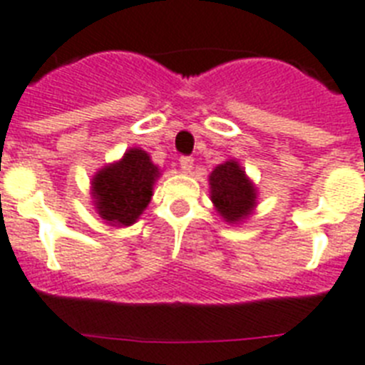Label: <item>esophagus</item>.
I'll list each match as a JSON object with an SVG mask.
<instances>
[{
  "mask_svg": "<svg viewBox=\"0 0 365 365\" xmlns=\"http://www.w3.org/2000/svg\"><path fill=\"white\" fill-rule=\"evenodd\" d=\"M179 164L185 173H190L192 168H194V158H190V156H182V158L179 160Z\"/></svg>",
  "mask_w": 365,
  "mask_h": 365,
  "instance_id": "esophagus-1",
  "label": "esophagus"
}]
</instances>
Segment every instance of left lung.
Masks as SVG:
<instances>
[{"mask_svg":"<svg viewBox=\"0 0 365 365\" xmlns=\"http://www.w3.org/2000/svg\"><path fill=\"white\" fill-rule=\"evenodd\" d=\"M209 186L215 209L228 224L243 222L255 211L256 186L235 160H228L212 169Z\"/></svg>","mask_w":365,"mask_h":365,"instance_id":"8db88e82","label":"left lung"}]
</instances>
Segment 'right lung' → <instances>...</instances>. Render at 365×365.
<instances>
[{
	"mask_svg": "<svg viewBox=\"0 0 365 365\" xmlns=\"http://www.w3.org/2000/svg\"><path fill=\"white\" fill-rule=\"evenodd\" d=\"M158 165L141 148H130L115 164L105 165L92 179L96 211L110 226H132L153 197Z\"/></svg>",
	"mask_w": 365,
	"mask_h": 365,
	"instance_id": "add662e5",
	"label": "right lung"
}]
</instances>
